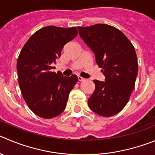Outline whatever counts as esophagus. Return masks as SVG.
<instances>
[{
    "label": "esophagus",
    "instance_id": "34e87169",
    "mask_svg": "<svg viewBox=\"0 0 155 155\" xmlns=\"http://www.w3.org/2000/svg\"><path fill=\"white\" fill-rule=\"evenodd\" d=\"M78 80H79V82H83V81H85V79L84 78L81 77V76H78Z\"/></svg>",
    "mask_w": 155,
    "mask_h": 155
}]
</instances>
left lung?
<instances>
[{"label": "left lung", "mask_w": 155, "mask_h": 155, "mask_svg": "<svg viewBox=\"0 0 155 155\" xmlns=\"http://www.w3.org/2000/svg\"><path fill=\"white\" fill-rule=\"evenodd\" d=\"M79 36L95 53L105 81L93 80L95 91L88 105L95 113L110 117L128 103L138 75L136 53L126 36L112 26L98 24L78 27Z\"/></svg>", "instance_id": "8db88e82"}]
</instances>
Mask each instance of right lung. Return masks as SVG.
<instances>
[{"label": "right lung", "mask_w": 155, "mask_h": 155, "mask_svg": "<svg viewBox=\"0 0 155 155\" xmlns=\"http://www.w3.org/2000/svg\"><path fill=\"white\" fill-rule=\"evenodd\" d=\"M76 27L47 26L35 32L18 56L17 70L23 98L32 112L43 118L58 116L64 111L76 75L63 76L52 69L64 45L77 36Z\"/></svg>", "instance_id": "obj_1"}]
</instances>
